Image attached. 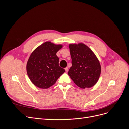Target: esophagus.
Returning a JSON list of instances; mask_svg holds the SVG:
<instances>
[{"label":"esophagus","mask_w":129,"mask_h":129,"mask_svg":"<svg viewBox=\"0 0 129 129\" xmlns=\"http://www.w3.org/2000/svg\"><path fill=\"white\" fill-rule=\"evenodd\" d=\"M64 69H65V71H66V72L67 73L68 71V67H66V68H64Z\"/></svg>","instance_id":"obj_1"}]
</instances>
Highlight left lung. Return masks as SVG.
<instances>
[{
    "instance_id": "obj_1",
    "label": "left lung",
    "mask_w": 129,
    "mask_h": 129,
    "mask_svg": "<svg viewBox=\"0 0 129 129\" xmlns=\"http://www.w3.org/2000/svg\"><path fill=\"white\" fill-rule=\"evenodd\" d=\"M72 66L68 75L78 87L91 88L98 81L101 74L100 62L95 54L85 45L70 44Z\"/></svg>"
}]
</instances>
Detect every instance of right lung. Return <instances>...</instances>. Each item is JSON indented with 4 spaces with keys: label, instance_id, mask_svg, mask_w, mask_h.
Segmentation results:
<instances>
[{
    "label": "right lung",
    "instance_id": "add662e5",
    "mask_svg": "<svg viewBox=\"0 0 129 129\" xmlns=\"http://www.w3.org/2000/svg\"><path fill=\"white\" fill-rule=\"evenodd\" d=\"M62 47L47 41L37 47L30 54L27 61V73L31 82L38 88H48L55 84L65 72L58 65L56 53Z\"/></svg>",
    "mask_w": 129,
    "mask_h": 129
}]
</instances>
